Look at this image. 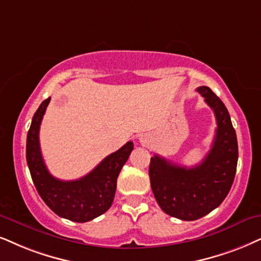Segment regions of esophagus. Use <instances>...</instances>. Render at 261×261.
Wrapping results in <instances>:
<instances>
[{"label": "esophagus", "instance_id": "34e87169", "mask_svg": "<svg viewBox=\"0 0 261 261\" xmlns=\"http://www.w3.org/2000/svg\"><path fill=\"white\" fill-rule=\"evenodd\" d=\"M140 142H141V144H143V146H147V144L149 143V138H148L147 135H142V136L140 137Z\"/></svg>", "mask_w": 261, "mask_h": 261}]
</instances>
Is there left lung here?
I'll use <instances>...</instances> for the list:
<instances>
[{
  "label": "left lung",
  "instance_id": "8db88e82",
  "mask_svg": "<svg viewBox=\"0 0 261 261\" xmlns=\"http://www.w3.org/2000/svg\"><path fill=\"white\" fill-rule=\"evenodd\" d=\"M199 94L216 115L212 148L194 167L178 166L165 158H150L149 178L155 200L165 213L182 220H196L212 212L229 194L236 173L239 147L225 105L208 87Z\"/></svg>",
  "mask_w": 261,
  "mask_h": 261
}]
</instances>
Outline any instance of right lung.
<instances>
[{
  "mask_svg": "<svg viewBox=\"0 0 261 261\" xmlns=\"http://www.w3.org/2000/svg\"><path fill=\"white\" fill-rule=\"evenodd\" d=\"M50 102L44 100L32 118L26 138V161L39 196L59 217L85 223L103 214L112 206L117 178L134 149L127 142L108 155L87 176L75 180H60L53 177L45 166L39 147V126Z\"/></svg>",
  "mask_w": 261,
  "mask_h": 261,
  "instance_id": "add662e5",
  "label": "right lung"
}]
</instances>
